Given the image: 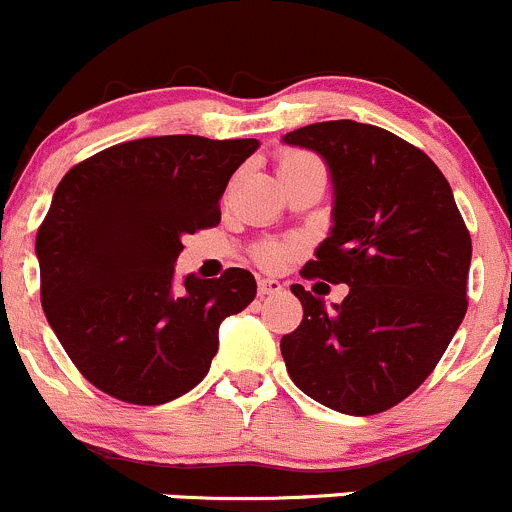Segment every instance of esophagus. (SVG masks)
Listing matches in <instances>:
<instances>
[{
    "mask_svg": "<svg viewBox=\"0 0 512 512\" xmlns=\"http://www.w3.org/2000/svg\"><path fill=\"white\" fill-rule=\"evenodd\" d=\"M283 286L276 278H258V293L261 296H273V293H281Z\"/></svg>",
    "mask_w": 512,
    "mask_h": 512,
    "instance_id": "obj_1",
    "label": "esophagus"
}]
</instances>
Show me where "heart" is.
Returning a JSON list of instances; mask_svg holds the SVG:
<instances>
[{
  "label": "heart",
  "mask_w": 512,
  "mask_h": 512,
  "mask_svg": "<svg viewBox=\"0 0 512 512\" xmlns=\"http://www.w3.org/2000/svg\"><path fill=\"white\" fill-rule=\"evenodd\" d=\"M306 164H316V159L303 151H288V154L281 156V164H278V171H288L296 169V166H306ZM286 258V249L278 244H266L261 251H258V261L266 263V266H278Z\"/></svg>",
  "instance_id": "obj_1"
}]
</instances>
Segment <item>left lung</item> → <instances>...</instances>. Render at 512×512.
<instances>
[{"label": "left lung", "instance_id": "left-lung-1", "mask_svg": "<svg viewBox=\"0 0 512 512\" xmlns=\"http://www.w3.org/2000/svg\"><path fill=\"white\" fill-rule=\"evenodd\" d=\"M326 161L331 231L303 278L346 283L326 306L293 283L303 321L281 338L291 381L346 416L411 396L463 323L470 234L438 166L408 141L358 121H321L283 136Z\"/></svg>", "mask_w": 512, "mask_h": 512}]
</instances>
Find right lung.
I'll list each match as a JSON object with an SVG mask.
<instances>
[{
	"label": "right lung",
	"mask_w": 512,
	"mask_h": 512,
	"mask_svg": "<svg viewBox=\"0 0 512 512\" xmlns=\"http://www.w3.org/2000/svg\"><path fill=\"white\" fill-rule=\"evenodd\" d=\"M256 139L174 134L126 141L67 171L39 226L42 308L91 386L159 406L199 386L219 326L254 301L256 278L229 268L176 283L181 239L221 221L231 174Z\"/></svg>",
	"instance_id": "1"
}]
</instances>
